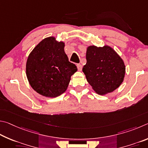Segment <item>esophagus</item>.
<instances>
[{
    "instance_id": "1",
    "label": "esophagus",
    "mask_w": 148,
    "mask_h": 148,
    "mask_svg": "<svg viewBox=\"0 0 148 148\" xmlns=\"http://www.w3.org/2000/svg\"><path fill=\"white\" fill-rule=\"evenodd\" d=\"M77 68H78L79 71H81V70H82V65L81 64H78L77 65Z\"/></svg>"
}]
</instances>
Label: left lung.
<instances>
[{
    "mask_svg": "<svg viewBox=\"0 0 148 148\" xmlns=\"http://www.w3.org/2000/svg\"><path fill=\"white\" fill-rule=\"evenodd\" d=\"M86 64L84 72L87 81L94 91L105 95L120 86L125 73L123 60L110 47H97L92 45L87 48Z\"/></svg>",
    "mask_w": 148,
    "mask_h": 148,
    "instance_id": "1",
    "label": "left lung"
}]
</instances>
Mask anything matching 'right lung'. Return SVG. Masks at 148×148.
Returning <instances> with one entry per match:
<instances>
[{"mask_svg":"<svg viewBox=\"0 0 148 148\" xmlns=\"http://www.w3.org/2000/svg\"><path fill=\"white\" fill-rule=\"evenodd\" d=\"M64 43L55 38H45L28 57L26 73L32 88L38 94L55 97L66 91L77 66L69 61Z\"/></svg>","mask_w":148,"mask_h":148,"instance_id":"1","label":"right lung"}]
</instances>
